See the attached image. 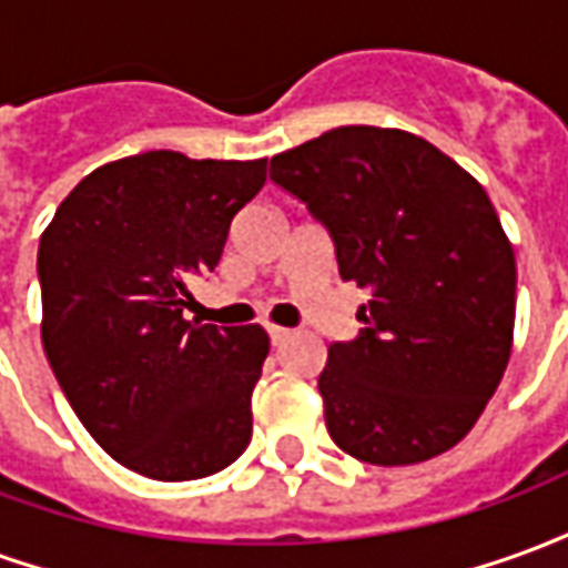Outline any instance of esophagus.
I'll return each mask as SVG.
<instances>
[{
	"instance_id": "1",
	"label": "esophagus",
	"mask_w": 568,
	"mask_h": 568,
	"mask_svg": "<svg viewBox=\"0 0 568 568\" xmlns=\"http://www.w3.org/2000/svg\"><path fill=\"white\" fill-rule=\"evenodd\" d=\"M267 334H271V344L273 346H280V344H285V341H288V328H280V325H267Z\"/></svg>"
}]
</instances>
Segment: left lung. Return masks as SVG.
<instances>
[{"label":"left lung","instance_id":"left-lung-1","mask_svg":"<svg viewBox=\"0 0 568 568\" xmlns=\"http://www.w3.org/2000/svg\"><path fill=\"white\" fill-rule=\"evenodd\" d=\"M271 179L325 224L341 280L368 288L356 341L320 374L334 444L426 463L471 432L508 368L514 248L487 191L407 130L337 128L276 154Z\"/></svg>","mask_w":568,"mask_h":568}]
</instances>
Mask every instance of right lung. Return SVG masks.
<instances>
[{
    "mask_svg": "<svg viewBox=\"0 0 568 568\" xmlns=\"http://www.w3.org/2000/svg\"><path fill=\"white\" fill-rule=\"evenodd\" d=\"M264 179V158L145 151L84 175L44 227V356L81 426L136 475L197 480L248 447L271 337L261 325H197L182 310L191 276L215 271Z\"/></svg>",
    "mask_w": 568,
    "mask_h": 568,
    "instance_id": "add662e5",
    "label": "right lung"
}]
</instances>
